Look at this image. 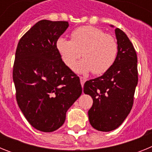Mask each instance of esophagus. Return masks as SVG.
I'll list each match as a JSON object with an SVG mask.
<instances>
[{
    "label": "esophagus",
    "instance_id": "1",
    "mask_svg": "<svg viewBox=\"0 0 152 152\" xmlns=\"http://www.w3.org/2000/svg\"><path fill=\"white\" fill-rule=\"evenodd\" d=\"M80 84H81V86H82V88H83V86H84V83H85V81L87 80H86L85 77H80Z\"/></svg>",
    "mask_w": 152,
    "mask_h": 152
}]
</instances>
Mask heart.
Segmentation results:
<instances>
[{"instance_id":"b5f03b06","label":"heart","mask_w":152,"mask_h":152,"mask_svg":"<svg viewBox=\"0 0 152 152\" xmlns=\"http://www.w3.org/2000/svg\"><path fill=\"white\" fill-rule=\"evenodd\" d=\"M72 40L60 37L56 47L63 61L72 68L81 56L85 58L74 67L77 73L100 75L105 73L115 62L118 53V44L111 35L94 26L77 28L71 35Z\"/></svg>"}]
</instances>
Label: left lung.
I'll use <instances>...</instances> for the list:
<instances>
[{
  "label": "left lung",
  "mask_w": 152,
  "mask_h": 152,
  "mask_svg": "<svg viewBox=\"0 0 152 152\" xmlns=\"http://www.w3.org/2000/svg\"><path fill=\"white\" fill-rule=\"evenodd\" d=\"M115 33L118 44L116 61L102 76L86 81L84 85V94L94 101L88 111L90 123L101 132L116 129L123 123L133 105L138 84L133 45L123 30L116 28Z\"/></svg>",
  "instance_id": "left-lung-1"
}]
</instances>
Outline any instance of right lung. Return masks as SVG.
I'll use <instances>...</instances> for the list:
<instances>
[{"instance_id": "obj_1", "label": "right lung", "mask_w": 152, "mask_h": 152, "mask_svg": "<svg viewBox=\"0 0 152 152\" xmlns=\"http://www.w3.org/2000/svg\"><path fill=\"white\" fill-rule=\"evenodd\" d=\"M68 26L67 21L42 20L17 45L13 70L16 98L27 121L39 131L60 128L82 93L80 78L64 64L56 47Z\"/></svg>"}]
</instances>
